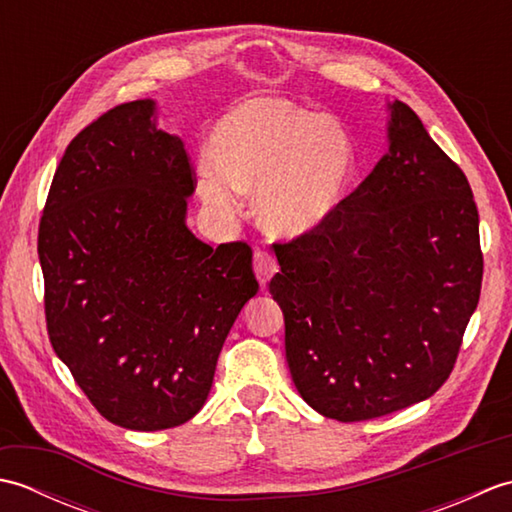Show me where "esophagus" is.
<instances>
[{
  "instance_id": "1",
  "label": "esophagus",
  "mask_w": 512,
  "mask_h": 512,
  "mask_svg": "<svg viewBox=\"0 0 512 512\" xmlns=\"http://www.w3.org/2000/svg\"><path fill=\"white\" fill-rule=\"evenodd\" d=\"M277 270H279L277 259L270 253H266V250H257L255 253V275L259 279V284L266 286L270 277H273Z\"/></svg>"
}]
</instances>
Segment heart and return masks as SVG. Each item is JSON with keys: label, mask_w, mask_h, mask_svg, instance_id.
<instances>
[{"label": "heart", "mask_w": 512, "mask_h": 512, "mask_svg": "<svg viewBox=\"0 0 512 512\" xmlns=\"http://www.w3.org/2000/svg\"><path fill=\"white\" fill-rule=\"evenodd\" d=\"M211 162H200L204 198L233 209L257 193L268 231L303 237L328 224L350 195L358 160L345 127L284 99H250L213 127Z\"/></svg>", "instance_id": "b5f03b06"}]
</instances>
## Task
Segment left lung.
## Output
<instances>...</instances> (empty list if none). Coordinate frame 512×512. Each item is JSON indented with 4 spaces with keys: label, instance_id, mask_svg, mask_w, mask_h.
Masks as SVG:
<instances>
[{
    "label": "left lung",
    "instance_id": "8db88e82",
    "mask_svg": "<svg viewBox=\"0 0 512 512\" xmlns=\"http://www.w3.org/2000/svg\"><path fill=\"white\" fill-rule=\"evenodd\" d=\"M387 140L328 224L275 244L281 270L268 286L297 391L341 422L436 394L482 290L469 180L402 101L389 103Z\"/></svg>",
    "mask_w": 512,
    "mask_h": 512
}]
</instances>
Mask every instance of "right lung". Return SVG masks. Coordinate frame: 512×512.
<instances>
[{"instance_id":"1","label":"right lung","mask_w":512,"mask_h":512,"mask_svg":"<svg viewBox=\"0 0 512 512\" xmlns=\"http://www.w3.org/2000/svg\"><path fill=\"white\" fill-rule=\"evenodd\" d=\"M184 143L151 99L118 105L65 149L39 224L54 352L103 418L178 427L202 409L217 356L257 295L253 250L187 226Z\"/></svg>"}]
</instances>
